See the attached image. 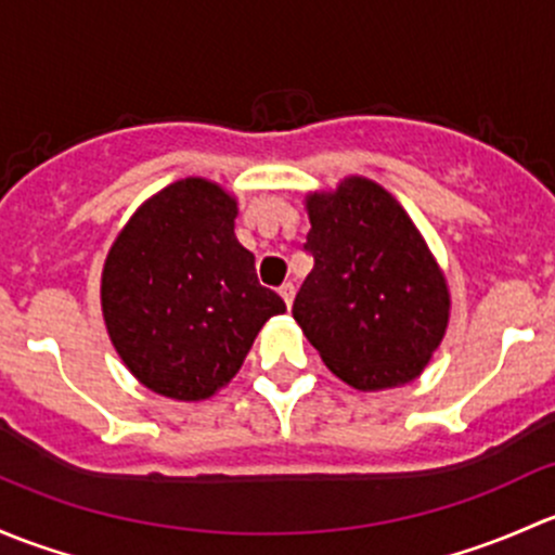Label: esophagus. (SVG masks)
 <instances>
[{"label": "esophagus", "mask_w": 555, "mask_h": 555, "mask_svg": "<svg viewBox=\"0 0 555 555\" xmlns=\"http://www.w3.org/2000/svg\"><path fill=\"white\" fill-rule=\"evenodd\" d=\"M278 294L283 296L285 307H288V310H291V305H294V296H296V288H294V283H283V285H280V291H278Z\"/></svg>", "instance_id": "esophagus-1"}]
</instances>
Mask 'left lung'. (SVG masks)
<instances>
[{"mask_svg":"<svg viewBox=\"0 0 555 555\" xmlns=\"http://www.w3.org/2000/svg\"><path fill=\"white\" fill-rule=\"evenodd\" d=\"M315 259L294 320L339 379L385 390L416 379L449 323V288L409 214L374 181L350 176L307 197Z\"/></svg>","mask_w":555,"mask_h":555,"instance_id":"8db88e82","label":"left lung"}]
</instances>
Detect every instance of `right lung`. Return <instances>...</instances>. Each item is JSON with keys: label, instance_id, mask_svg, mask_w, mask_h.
<instances>
[{"label": "right lung", "instance_id": "1", "mask_svg": "<svg viewBox=\"0 0 555 555\" xmlns=\"http://www.w3.org/2000/svg\"><path fill=\"white\" fill-rule=\"evenodd\" d=\"M237 203L181 179L146 199L106 256L101 307L130 374L176 401H203L237 374L261 325L285 312L235 237Z\"/></svg>", "mask_w": 555, "mask_h": 555}]
</instances>
